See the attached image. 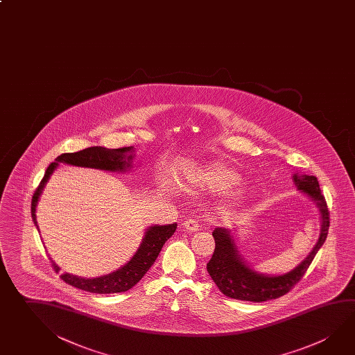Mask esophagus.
<instances>
[{"mask_svg": "<svg viewBox=\"0 0 355 355\" xmlns=\"http://www.w3.org/2000/svg\"><path fill=\"white\" fill-rule=\"evenodd\" d=\"M180 228L186 232H197L199 230V224L196 219H186Z\"/></svg>", "mask_w": 355, "mask_h": 355, "instance_id": "obj_1", "label": "esophagus"}]
</instances>
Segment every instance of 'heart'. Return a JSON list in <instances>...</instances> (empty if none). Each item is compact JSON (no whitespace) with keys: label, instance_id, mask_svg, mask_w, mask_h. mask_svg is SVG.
I'll return each mask as SVG.
<instances>
[{"label":"heart","instance_id":"1","mask_svg":"<svg viewBox=\"0 0 355 355\" xmlns=\"http://www.w3.org/2000/svg\"><path fill=\"white\" fill-rule=\"evenodd\" d=\"M243 182V175L236 169L223 164H213L199 169L192 175V183L197 188L213 193H227L234 189ZM245 198L244 191H238L230 198V205H238Z\"/></svg>","mask_w":355,"mask_h":355}]
</instances>
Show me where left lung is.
<instances>
[{
    "label": "left lung",
    "mask_w": 355,
    "mask_h": 355,
    "mask_svg": "<svg viewBox=\"0 0 355 355\" xmlns=\"http://www.w3.org/2000/svg\"><path fill=\"white\" fill-rule=\"evenodd\" d=\"M293 182L299 192L313 200L320 218V233L314 247L297 267L282 274H266L255 270L241 250L234 230L217 227L213 230L216 249L207 270L218 289L228 298L261 303L269 299L279 298L289 292L302 279L308 267L322 248L329 230V211L327 202L320 192L319 182L314 175L295 172Z\"/></svg>",
    "instance_id": "left-lung-1"
}]
</instances>
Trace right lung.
<instances>
[{"instance_id":"1","label":"right lung","mask_w":355,"mask_h":355,"mask_svg":"<svg viewBox=\"0 0 355 355\" xmlns=\"http://www.w3.org/2000/svg\"><path fill=\"white\" fill-rule=\"evenodd\" d=\"M133 147H123L117 150H107L105 147H89L86 150L75 152V153H63L57 157L55 162L51 163L49 168L46 169L44 177L41 180L36 192L33 194L31 205V216L33 223L38 230L37 217H36V208H37L40 197L44 193V187L50 180L51 175L60 166L58 163H64L76 167H85V168L101 169L107 172L114 173H125L131 171L133 163ZM177 223L159 225L153 224L144 230L142 242L139 244L135 254L131 259L127 261L122 267L116 269L111 273L96 277V278H83L73 274H62V278L69 286H76L82 291L97 294H111V293L127 292L132 286H136L139 280L144 278V274L148 272L153 263L159 254L163 244L175 233ZM52 261V258H51ZM52 266L56 272H60V267L55 261H52Z\"/></svg>"}]
</instances>
